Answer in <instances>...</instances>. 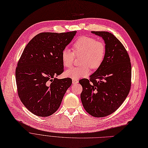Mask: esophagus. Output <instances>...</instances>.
<instances>
[{
	"instance_id": "esophagus-1",
	"label": "esophagus",
	"mask_w": 148,
	"mask_h": 148,
	"mask_svg": "<svg viewBox=\"0 0 148 148\" xmlns=\"http://www.w3.org/2000/svg\"><path fill=\"white\" fill-rule=\"evenodd\" d=\"M72 83H73V84H76L77 83H78V81L76 80V79H73L72 80Z\"/></svg>"
}]
</instances>
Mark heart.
<instances>
[{
	"instance_id": "obj_1",
	"label": "heart",
	"mask_w": 148,
	"mask_h": 148,
	"mask_svg": "<svg viewBox=\"0 0 148 148\" xmlns=\"http://www.w3.org/2000/svg\"><path fill=\"white\" fill-rule=\"evenodd\" d=\"M73 50L65 48L61 53V60L63 66L69 68L73 64L75 55L82 56L80 61L82 66L72 67L65 72L67 77L76 80L88 76L90 68L94 70L99 68L106 53V47L103 42L89 36L79 37L74 43Z\"/></svg>"
}]
</instances>
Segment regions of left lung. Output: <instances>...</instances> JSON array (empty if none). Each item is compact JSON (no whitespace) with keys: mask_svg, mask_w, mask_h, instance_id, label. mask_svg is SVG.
I'll list each match as a JSON object with an SVG mask.
<instances>
[{"mask_svg":"<svg viewBox=\"0 0 148 148\" xmlns=\"http://www.w3.org/2000/svg\"><path fill=\"white\" fill-rule=\"evenodd\" d=\"M101 37L106 53L102 65L90 76L79 81L82 87L81 99L91 116L102 117L116 111L129 94L131 86V64L123 45L113 34L91 31Z\"/></svg>","mask_w":148,"mask_h":148,"instance_id":"1","label":"left lung"}]
</instances>
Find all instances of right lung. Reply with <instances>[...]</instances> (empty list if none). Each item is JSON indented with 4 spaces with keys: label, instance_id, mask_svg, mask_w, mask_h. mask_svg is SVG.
<instances>
[{
    "label": "right lung",
    "instance_id": "1",
    "mask_svg": "<svg viewBox=\"0 0 148 148\" xmlns=\"http://www.w3.org/2000/svg\"><path fill=\"white\" fill-rule=\"evenodd\" d=\"M76 33L41 32L23 50L16 70L17 93L25 107L34 114L47 117L53 114L72 85L70 78L55 77L64 71L61 53Z\"/></svg>",
    "mask_w": 148,
    "mask_h": 148
}]
</instances>
